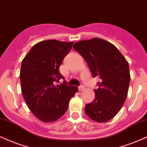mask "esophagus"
<instances>
[{"label": "esophagus", "mask_w": 147, "mask_h": 147, "mask_svg": "<svg viewBox=\"0 0 147 147\" xmlns=\"http://www.w3.org/2000/svg\"><path fill=\"white\" fill-rule=\"evenodd\" d=\"M84 88H85L84 86H83V85H81V86H80L78 87V90H80V91H82V90H84Z\"/></svg>", "instance_id": "obj_1"}]
</instances>
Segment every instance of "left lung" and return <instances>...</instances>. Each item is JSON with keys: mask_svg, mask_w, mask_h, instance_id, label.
I'll use <instances>...</instances> for the list:
<instances>
[{"mask_svg": "<svg viewBox=\"0 0 147 147\" xmlns=\"http://www.w3.org/2000/svg\"><path fill=\"white\" fill-rule=\"evenodd\" d=\"M73 48L87 63L92 76L101 79L94 89L95 99L85 106V113L95 122H107L120 111L127 98L129 64L113 44L99 38L80 41Z\"/></svg>", "mask_w": 147, "mask_h": 147, "instance_id": "obj_1", "label": "left lung"}]
</instances>
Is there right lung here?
Wrapping results in <instances>:
<instances>
[{"label":"right lung","instance_id":"add662e5","mask_svg":"<svg viewBox=\"0 0 147 147\" xmlns=\"http://www.w3.org/2000/svg\"><path fill=\"white\" fill-rule=\"evenodd\" d=\"M74 42L56 39L40 41L32 47L22 60L20 69L22 93L32 113L45 123L57 121L68 109L70 99L78 92L69 86L59 71Z\"/></svg>","mask_w":147,"mask_h":147}]
</instances>
